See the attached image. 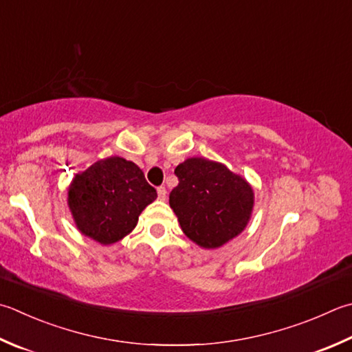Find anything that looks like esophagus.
Instances as JSON below:
<instances>
[{
  "instance_id": "esophagus-1",
  "label": "esophagus",
  "mask_w": 352,
  "mask_h": 352,
  "mask_svg": "<svg viewBox=\"0 0 352 352\" xmlns=\"http://www.w3.org/2000/svg\"><path fill=\"white\" fill-rule=\"evenodd\" d=\"M157 197L161 199V201H165V197H167V190H165V187H157Z\"/></svg>"
}]
</instances>
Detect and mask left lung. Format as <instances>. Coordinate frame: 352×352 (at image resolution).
<instances>
[{"mask_svg":"<svg viewBox=\"0 0 352 352\" xmlns=\"http://www.w3.org/2000/svg\"><path fill=\"white\" fill-rule=\"evenodd\" d=\"M175 175L179 184L170 193V207L187 237L204 248H217L242 233L254 204L245 179L204 157L179 164Z\"/></svg>","mask_w":352,"mask_h":352,"instance_id":"1","label":"left lung"}]
</instances>
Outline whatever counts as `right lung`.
<instances>
[{"mask_svg":"<svg viewBox=\"0 0 352 352\" xmlns=\"http://www.w3.org/2000/svg\"><path fill=\"white\" fill-rule=\"evenodd\" d=\"M156 197L136 164L113 156L75 176L69 207L82 234L110 245L136 227L141 211Z\"/></svg>","mask_w":352,"mask_h":352,"instance_id":"add662e5","label":"right lung"}]
</instances>
